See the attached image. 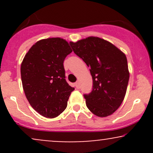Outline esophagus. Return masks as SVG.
I'll use <instances>...</instances> for the list:
<instances>
[{"label":"esophagus","mask_w":153,"mask_h":153,"mask_svg":"<svg viewBox=\"0 0 153 153\" xmlns=\"http://www.w3.org/2000/svg\"><path fill=\"white\" fill-rule=\"evenodd\" d=\"M75 87H76L78 89L80 88V84H79L78 82H75Z\"/></svg>","instance_id":"esophagus-1"}]
</instances>
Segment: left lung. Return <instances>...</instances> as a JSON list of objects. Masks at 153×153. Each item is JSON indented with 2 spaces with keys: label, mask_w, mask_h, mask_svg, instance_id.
Listing matches in <instances>:
<instances>
[{
  "label": "left lung",
  "mask_w": 153,
  "mask_h": 153,
  "mask_svg": "<svg viewBox=\"0 0 153 153\" xmlns=\"http://www.w3.org/2000/svg\"><path fill=\"white\" fill-rule=\"evenodd\" d=\"M70 45L90 68L93 89L84 94L88 108L97 117L112 114L127 92L129 73L126 55L113 44L96 36L71 42Z\"/></svg>",
  "instance_id": "8db88e82"
}]
</instances>
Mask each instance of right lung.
<instances>
[{"mask_svg":"<svg viewBox=\"0 0 153 153\" xmlns=\"http://www.w3.org/2000/svg\"><path fill=\"white\" fill-rule=\"evenodd\" d=\"M72 52L63 39L38 41L29 49L21 65L26 97L32 108L47 118H54L65 109L74 88L65 80V59Z\"/></svg>","mask_w":153,"mask_h":153,"instance_id":"add662e5","label":"right lung"}]
</instances>
